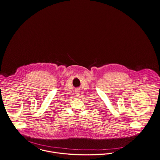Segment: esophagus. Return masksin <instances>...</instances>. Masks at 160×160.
I'll return each mask as SVG.
<instances>
[{"instance_id": "34e87169", "label": "esophagus", "mask_w": 160, "mask_h": 160, "mask_svg": "<svg viewBox=\"0 0 160 160\" xmlns=\"http://www.w3.org/2000/svg\"><path fill=\"white\" fill-rule=\"evenodd\" d=\"M76 95L79 94V91H78V90H77V91H76Z\"/></svg>"}]
</instances>
